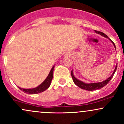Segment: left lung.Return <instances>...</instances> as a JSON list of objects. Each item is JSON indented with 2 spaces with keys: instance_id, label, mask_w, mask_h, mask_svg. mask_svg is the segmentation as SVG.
<instances>
[{
  "instance_id": "left-lung-1",
  "label": "left lung",
  "mask_w": 124,
  "mask_h": 124,
  "mask_svg": "<svg viewBox=\"0 0 124 124\" xmlns=\"http://www.w3.org/2000/svg\"><path fill=\"white\" fill-rule=\"evenodd\" d=\"M94 31L96 33L99 34L100 35H102V36L104 37H106L107 38H109L108 37L107 35L105 34H104L103 32H101V31H96V30H94ZM109 39L111 41L112 43L113 44L115 48H116V45H115L114 43L112 42V41H111V39ZM116 68H117V65H116V68H115L114 70L113 73H112L111 76L109 77V78H108L107 79H106V80L103 81V82H99V83H84V82H82V81L78 80V79H76V78L74 76L73 73V71L72 70V72H71V76H72V79H73L74 83H75V85H77L78 87H79L81 88V89H82L86 90L93 91V90H95L100 89H101V88L103 87H104L105 86H106L107 84L108 83L109 81L111 80V79H112V77H113L114 74V73L116 72Z\"/></svg>"
}]
</instances>
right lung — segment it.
Returning a JSON list of instances; mask_svg holds the SVG:
<instances>
[{"instance_id":"1","label":"right lung","mask_w":124,"mask_h":124,"mask_svg":"<svg viewBox=\"0 0 124 124\" xmlns=\"http://www.w3.org/2000/svg\"><path fill=\"white\" fill-rule=\"evenodd\" d=\"M54 67H55L54 66L52 67L50 72H49V75H48L47 78L45 79V80L38 87L34 88V89H21L20 87H19V89H20L21 90H22L23 92H24V93L30 94H38L41 93V92H43L45 90L47 89L49 87V86H50L51 81H52V78H53V72Z\"/></svg>"}]
</instances>
